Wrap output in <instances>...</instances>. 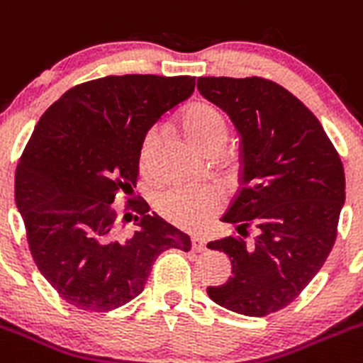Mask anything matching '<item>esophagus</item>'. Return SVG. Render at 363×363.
<instances>
[{"instance_id":"obj_1","label":"esophagus","mask_w":363,"mask_h":363,"mask_svg":"<svg viewBox=\"0 0 363 363\" xmlns=\"http://www.w3.org/2000/svg\"><path fill=\"white\" fill-rule=\"evenodd\" d=\"M191 249L195 250V252H204V250H206V240L199 238V236L191 238Z\"/></svg>"}]
</instances>
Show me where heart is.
I'll return each instance as SVG.
<instances>
[{
	"label": "heart",
	"instance_id": "b5f03b06",
	"mask_svg": "<svg viewBox=\"0 0 363 363\" xmlns=\"http://www.w3.org/2000/svg\"><path fill=\"white\" fill-rule=\"evenodd\" d=\"M182 130L191 143L208 152L211 147H222L228 140V123L215 105L197 101L181 116ZM159 147V130L150 128L143 135L140 147V162L145 170L150 168ZM223 206V193L216 186L199 188H174L159 195L155 208L159 215L186 231H201L215 218Z\"/></svg>",
	"mask_w": 363,
	"mask_h": 363
}]
</instances>
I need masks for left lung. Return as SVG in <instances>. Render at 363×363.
I'll return each mask as SVG.
<instances>
[{
	"instance_id": "8db88e82",
	"label": "left lung",
	"mask_w": 363,
	"mask_h": 363,
	"mask_svg": "<svg viewBox=\"0 0 363 363\" xmlns=\"http://www.w3.org/2000/svg\"><path fill=\"white\" fill-rule=\"evenodd\" d=\"M197 87L242 135L240 189L222 216L236 233L208 243L231 258L233 277L208 294L236 313L265 317L289 306L330 256L344 166L317 116L279 84L201 77ZM250 227L257 236L245 242Z\"/></svg>"
}]
</instances>
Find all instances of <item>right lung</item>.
<instances>
[{"instance_id": "right-lung-1", "label": "right lung", "mask_w": 363, "mask_h": 363, "mask_svg": "<svg viewBox=\"0 0 363 363\" xmlns=\"http://www.w3.org/2000/svg\"><path fill=\"white\" fill-rule=\"evenodd\" d=\"M193 91L188 74H109L71 87L33 128L13 195L37 269L71 306H123L143 292L159 254L191 249L188 235L127 195L140 177L143 135ZM120 192L123 217L112 206ZM130 211L138 231L120 237Z\"/></svg>"}]
</instances>
